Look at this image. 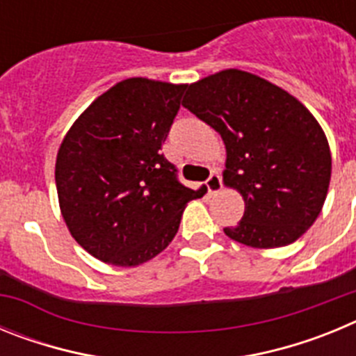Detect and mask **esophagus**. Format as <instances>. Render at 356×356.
Here are the masks:
<instances>
[{
    "label": "esophagus",
    "instance_id": "34e87169",
    "mask_svg": "<svg viewBox=\"0 0 356 356\" xmlns=\"http://www.w3.org/2000/svg\"><path fill=\"white\" fill-rule=\"evenodd\" d=\"M207 188H209V193H210V194L221 193L222 184H221V176H219V172L212 171V175H210V178H209V180H207Z\"/></svg>",
    "mask_w": 356,
    "mask_h": 356
}]
</instances>
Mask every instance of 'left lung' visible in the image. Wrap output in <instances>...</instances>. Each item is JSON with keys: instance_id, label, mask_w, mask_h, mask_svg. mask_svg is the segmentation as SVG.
<instances>
[{"instance_id": "1", "label": "left lung", "mask_w": 356, "mask_h": 356, "mask_svg": "<svg viewBox=\"0 0 356 356\" xmlns=\"http://www.w3.org/2000/svg\"><path fill=\"white\" fill-rule=\"evenodd\" d=\"M181 105L221 135L222 184L244 200L232 241L257 250L292 244L319 217L332 153L310 110L269 80L225 69L188 85Z\"/></svg>"}]
</instances>
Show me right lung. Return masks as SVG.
<instances>
[{"label":"right lung","mask_w":356,"mask_h":356,"mask_svg":"<svg viewBox=\"0 0 356 356\" xmlns=\"http://www.w3.org/2000/svg\"><path fill=\"white\" fill-rule=\"evenodd\" d=\"M184 89L121 80L65 134L55 162L58 205L69 234L94 259L119 267L155 259L175 238L188 201L205 194L176 180L160 153Z\"/></svg>","instance_id":"obj_1"}]
</instances>
